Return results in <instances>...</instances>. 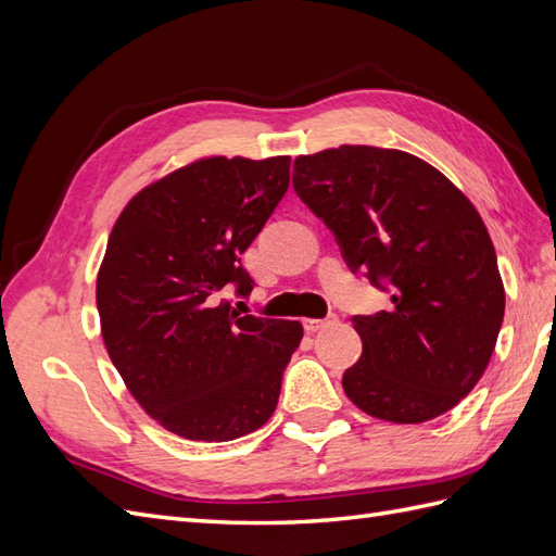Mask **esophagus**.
<instances>
[{"mask_svg": "<svg viewBox=\"0 0 556 556\" xmlns=\"http://www.w3.org/2000/svg\"><path fill=\"white\" fill-rule=\"evenodd\" d=\"M301 323H304V329H306L308 333H315V331H319V329H325V327H331V325L339 323V315L329 313V315L323 317V319H317V317H304V319H301Z\"/></svg>", "mask_w": 556, "mask_h": 556, "instance_id": "obj_1", "label": "esophagus"}]
</instances>
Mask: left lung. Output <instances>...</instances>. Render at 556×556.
Returning a JSON list of instances; mask_svg holds the SVG:
<instances>
[{"label":"left lung","instance_id":"left-lung-1","mask_svg":"<svg viewBox=\"0 0 556 556\" xmlns=\"http://www.w3.org/2000/svg\"><path fill=\"white\" fill-rule=\"evenodd\" d=\"M292 185L350 271L392 299L387 311L352 315L362 357L343 374L348 399L396 425L457 406L490 364L506 311L476 206L425 160L374 146L301 155Z\"/></svg>","mask_w":556,"mask_h":556}]
</instances>
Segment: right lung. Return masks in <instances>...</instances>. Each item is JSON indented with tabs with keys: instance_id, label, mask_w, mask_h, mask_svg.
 <instances>
[{
	"instance_id": "right-lung-1",
	"label": "right lung",
	"mask_w": 556,
	"mask_h": 556,
	"mask_svg": "<svg viewBox=\"0 0 556 556\" xmlns=\"http://www.w3.org/2000/svg\"><path fill=\"white\" fill-rule=\"evenodd\" d=\"M290 157H208L148 185L109 237L97 311L109 357L166 431L225 443L274 415L285 366L304 339L296 319L239 315L241 255L290 185Z\"/></svg>"
}]
</instances>
